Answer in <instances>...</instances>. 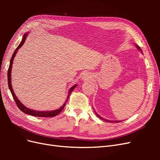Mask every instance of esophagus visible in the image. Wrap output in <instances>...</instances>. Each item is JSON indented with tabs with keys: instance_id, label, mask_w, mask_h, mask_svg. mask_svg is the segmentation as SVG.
<instances>
[{
	"instance_id": "esophagus-1",
	"label": "esophagus",
	"mask_w": 160,
	"mask_h": 160,
	"mask_svg": "<svg viewBox=\"0 0 160 160\" xmlns=\"http://www.w3.org/2000/svg\"><path fill=\"white\" fill-rule=\"evenodd\" d=\"M88 75H87V74H84V75H83V79L86 80V79H88Z\"/></svg>"
}]
</instances>
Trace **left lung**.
<instances>
[{"label":"left lung","instance_id":"left-lung-1","mask_svg":"<svg viewBox=\"0 0 160 160\" xmlns=\"http://www.w3.org/2000/svg\"><path fill=\"white\" fill-rule=\"evenodd\" d=\"M137 47L138 48V49L141 50V49H140V47H139L138 45H137ZM141 51H142V50H141ZM95 114H96V115H97V116H98V118H99L101 119H102V120H104V121H105V122H115V123H118V122H121V121H109V120L105 119H103V118H101L100 116H99V115L98 113H95Z\"/></svg>","mask_w":160,"mask_h":160}]
</instances>
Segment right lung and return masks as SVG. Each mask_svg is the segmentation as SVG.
Listing matches in <instances>:
<instances>
[{
    "label": "right lung",
    "mask_w": 160,
    "mask_h": 160,
    "mask_svg": "<svg viewBox=\"0 0 160 160\" xmlns=\"http://www.w3.org/2000/svg\"><path fill=\"white\" fill-rule=\"evenodd\" d=\"M27 32L26 34H25L23 36V38L22 39L20 43V45H19L18 46V47L17 48V49L14 51L13 55L11 57V61H10V65H9V67H8V73H7V77H8V88L9 89H10L11 92V94L13 97L14 98V101H15V103L17 105V107L18 108V109L21 110L23 113H25L26 114H28V115H32V116H35V117H41V118H48V117H55V116L57 115L59 113H61V111L64 109V107L66 105V102L67 101V100H68L69 96H70V94L71 93V92L73 91V89L75 88V87L77 86V85L72 86V88L70 89L69 90V95H68V97H67V99L66 101V102L63 104V105L62 106V107H61L59 109H58L57 110H55V111H35V110H32V109H28L27 108H26L25 105H22V103H21V102L20 101H19L17 98L16 97L15 94H14V91L12 89V85H11V70H12V62H13V59H14V57H15V55L17 53V51L20 48L23 44L24 42H25V38L27 37Z\"/></svg>",
    "instance_id": "add662e5"
}]
</instances>
